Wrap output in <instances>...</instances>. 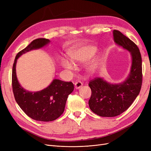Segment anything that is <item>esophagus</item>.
<instances>
[{
    "label": "esophagus",
    "instance_id": "obj_1",
    "mask_svg": "<svg viewBox=\"0 0 151 151\" xmlns=\"http://www.w3.org/2000/svg\"><path fill=\"white\" fill-rule=\"evenodd\" d=\"M75 88L76 89H80L81 87H82L83 86V83L81 81H76L75 83Z\"/></svg>",
    "mask_w": 151,
    "mask_h": 151
}]
</instances>
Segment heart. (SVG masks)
<instances>
[{
	"label": "heart",
	"mask_w": 151,
	"mask_h": 151,
	"mask_svg": "<svg viewBox=\"0 0 151 151\" xmlns=\"http://www.w3.org/2000/svg\"><path fill=\"white\" fill-rule=\"evenodd\" d=\"M97 47L92 45H80L73 47L68 52L71 60L73 62L82 63L91 59L96 54ZM62 64L67 69H72L73 65L71 62L67 59L62 60ZM98 66V60L94 59L88 65V68L91 71H94Z\"/></svg>",
	"instance_id": "obj_1"
}]
</instances>
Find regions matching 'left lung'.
<instances>
[{"label":"left lung","mask_w":151,"mask_h":151,"mask_svg":"<svg viewBox=\"0 0 151 151\" xmlns=\"http://www.w3.org/2000/svg\"><path fill=\"white\" fill-rule=\"evenodd\" d=\"M113 37L117 45L130 51L132 64L128 78L122 83L111 84L101 78L89 81V108L101 117H114L124 112L138 96L142 86V59L138 47L119 30H113Z\"/></svg>","instance_id":"obj_1"}]
</instances>
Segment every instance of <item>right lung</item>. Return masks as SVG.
Returning <instances> with one entry per match:
<instances>
[{
  "instance_id": "1",
  "label": "right lung",
  "mask_w": 151,
  "mask_h": 151,
  "mask_svg": "<svg viewBox=\"0 0 151 151\" xmlns=\"http://www.w3.org/2000/svg\"><path fill=\"white\" fill-rule=\"evenodd\" d=\"M50 42L48 39L42 38L34 40L16 55L12 70V88L16 101L29 117L42 122L54 121L62 114L68 95L74 89V85L71 82L55 79L47 88L42 91L29 92L23 89L18 81L16 63L22 54L40 48Z\"/></svg>"
}]
</instances>
